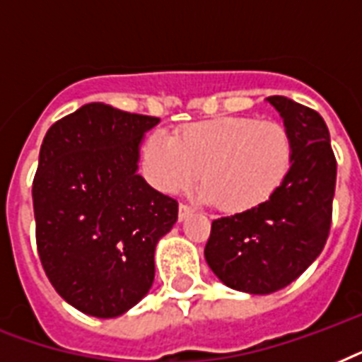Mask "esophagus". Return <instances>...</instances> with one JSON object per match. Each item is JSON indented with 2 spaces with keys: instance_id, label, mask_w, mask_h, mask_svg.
Returning <instances> with one entry per match:
<instances>
[{
  "instance_id": "esophagus-1",
  "label": "esophagus",
  "mask_w": 362,
  "mask_h": 362,
  "mask_svg": "<svg viewBox=\"0 0 362 362\" xmlns=\"http://www.w3.org/2000/svg\"><path fill=\"white\" fill-rule=\"evenodd\" d=\"M192 214H193L192 206L186 203H180V206H178V218H180V221L187 220V218H189Z\"/></svg>"
}]
</instances>
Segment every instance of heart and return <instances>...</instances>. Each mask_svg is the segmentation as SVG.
<instances>
[{
  "mask_svg": "<svg viewBox=\"0 0 362 362\" xmlns=\"http://www.w3.org/2000/svg\"><path fill=\"white\" fill-rule=\"evenodd\" d=\"M295 159L286 125L253 116L197 122L175 133H152L142 146V169L159 192L204 182L199 195L227 212H250L284 186Z\"/></svg>",
  "mask_w": 362,
  "mask_h": 362,
  "instance_id": "1",
  "label": "heart"
}]
</instances>
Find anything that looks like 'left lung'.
I'll list each match as a JSON object with an SVG mask.
<instances>
[{
    "mask_svg": "<svg viewBox=\"0 0 362 362\" xmlns=\"http://www.w3.org/2000/svg\"><path fill=\"white\" fill-rule=\"evenodd\" d=\"M269 103L295 142L284 186L269 203L212 221L204 259L227 287L269 295L295 281L325 246L332 220L337 158L325 120L284 95Z\"/></svg>",
    "mask_w": 362,
    "mask_h": 362,
    "instance_id": "1",
    "label": "left lung"
}]
</instances>
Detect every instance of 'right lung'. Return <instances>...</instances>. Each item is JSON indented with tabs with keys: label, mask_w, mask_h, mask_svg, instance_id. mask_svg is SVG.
Returning a JSON list of instances; mask_svg holds the SVG:
<instances>
[{
	"label": "right lung",
	"mask_w": 362,
	"mask_h": 362,
	"mask_svg": "<svg viewBox=\"0 0 362 362\" xmlns=\"http://www.w3.org/2000/svg\"><path fill=\"white\" fill-rule=\"evenodd\" d=\"M159 118L88 103L47 131L33 178L37 252L71 306L118 317L153 284L156 244L178 203L136 175L139 144Z\"/></svg>",
	"instance_id": "right-lung-1"
}]
</instances>
